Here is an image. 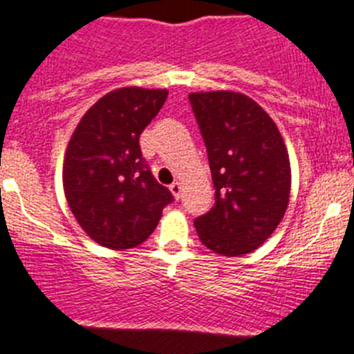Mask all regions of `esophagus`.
<instances>
[{
  "mask_svg": "<svg viewBox=\"0 0 354 354\" xmlns=\"http://www.w3.org/2000/svg\"><path fill=\"white\" fill-rule=\"evenodd\" d=\"M169 190H171V194H173L174 199H180L181 192H183V187H181L180 181H174V183L169 187Z\"/></svg>",
  "mask_w": 354,
  "mask_h": 354,
  "instance_id": "34e87169",
  "label": "esophagus"
}]
</instances>
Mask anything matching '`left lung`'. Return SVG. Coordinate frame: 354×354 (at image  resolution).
Instances as JSON below:
<instances>
[{
  "instance_id": "8db88e82",
  "label": "left lung",
  "mask_w": 354,
  "mask_h": 354,
  "mask_svg": "<svg viewBox=\"0 0 354 354\" xmlns=\"http://www.w3.org/2000/svg\"><path fill=\"white\" fill-rule=\"evenodd\" d=\"M208 151L215 206L194 225L227 257L254 252L284 218L291 194L286 142L270 114L238 91L190 93Z\"/></svg>"
}]
</instances>
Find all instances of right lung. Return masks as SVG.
Returning <instances> with one entry per match:
<instances>
[{
  "label": "right lung",
  "mask_w": 354,
  "mask_h": 354,
  "mask_svg": "<svg viewBox=\"0 0 354 354\" xmlns=\"http://www.w3.org/2000/svg\"><path fill=\"white\" fill-rule=\"evenodd\" d=\"M167 90L125 86L86 111L63 160V190L82 231L98 245L125 250L153 232L173 196L146 167L139 136Z\"/></svg>",
  "instance_id": "add662e5"
}]
</instances>
